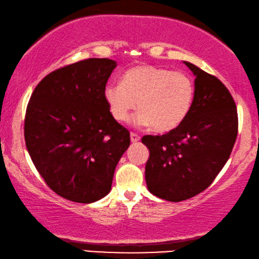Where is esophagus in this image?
Wrapping results in <instances>:
<instances>
[{"mask_svg":"<svg viewBox=\"0 0 259 259\" xmlns=\"http://www.w3.org/2000/svg\"><path fill=\"white\" fill-rule=\"evenodd\" d=\"M140 140V136L139 134H137V133H131V141H132V143H138V141Z\"/></svg>","mask_w":259,"mask_h":259,"instance_id":"esophagus-1","label":"esophagus"}]
</instances>
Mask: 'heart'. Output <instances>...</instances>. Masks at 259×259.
Instances as JSON below:
<instances>
[{"label": "heart", "mask_w": 259, "mask_h": 259, "mask_svg": "<svg viewBox=\"0 0 259 259\" xmlns=\"http://www.w3.org/2000/svg\"><path fill=\"white\" fill-rule=\"evenodd\" d=\"M104 94L116 121L128 120L138 106L140 112L134 118L137 126H153L159 132H168L189 115L196 98V86L186 73L138 66L123 74L122 82L106 84Z\"/></svg>", "instance_id": "1"}]
</instances>
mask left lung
I'll return each mask as SVG.
<instances>
[{
  "label": "left lung",
  "instance_id": "1",
  "mask_svg": "<svg viewBox=\"0 0 259 259\" xmlns=\"http://www.w3.org/2000/svg\"><path fill=\"white\" fill-rule=\"evenodd\" d=\"M196 75V98L186 119L162 136H145L150 151L145 168L147 189L168 201L203 192L222 171L238 133L232 95L217 77L190 62Z\"/></svg>",
  "mask_w": 259,
  "mask_h": 259
}]
</instances>
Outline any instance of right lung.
<instances>
[{"instance_id":"right-lung-1","label":"right lung","mask_w":259,"mask_h":259,"mask_svg":"<svg viewBox=\"0 0 259 259\" xmlns=\"http://www.w3.org/2000/svg\"><path fill=\"white\" fill-rule=\"evenodd\" d=\"M116 67L87 59L40 81L28 102L24 140L35 167L60 197L94 203L109 193L130 132L113 118L105 87Z\"/></svg>"}]
</instances>
